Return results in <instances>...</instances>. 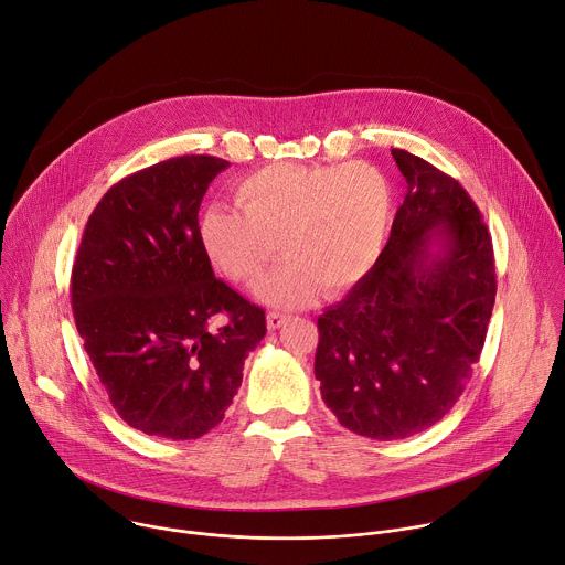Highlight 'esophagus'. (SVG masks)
Segmentation results:
<instances>
[{
  "instance_id": "34e87169",
  "label": "esophagus",
  "mask_w": 565,
  "mask_h": 565,
  "mask_svg": "<svg viewBox=\"0 0 565 565\" xmlns=\"http://www.w3.org/2000/svg\"><path fill=\"white\" fill-rule=\"evenodd\" d=\"M288 322V316L286 313H277V311H270L268 316H266V324H268V329L270 331H277L279 327H284Z\"/></svg>"
}]
</instances>
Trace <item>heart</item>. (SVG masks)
I'll use <instances>...</instances> for the list:
<instances>
[{"instance_id":"obj_1","label":"heart","mask_w":565,"mask_h":565,"mask_svg":"<svg viewBox=\"0 0 565 565\" xmlns=\"http://www.w3.org/2000/svg\"><path fill=\"white\" fill-rule=\"evenodd\" d=\"M238 207L212 204L198 221L204 252L232 281L254 286L277 259L286 264L259 295L279 306L309 301L318 286L340 292L361 281L385 247L394 193L372 164H270L243 178Z\"/></svg>"}]
</instances>
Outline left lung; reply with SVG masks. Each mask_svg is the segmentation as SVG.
<instances>
[{
    "mask_svg": "<svg viewBox=\"0 0 565 565\" xmlns=\"http://www.w3.org/2000/svg\"><path fill=\"white\" fill-rule=\"evenodd\" d=\"M407 182L374 268L318 318L316 379L355 435L435 426L480 361L495 301L491 234L457 180L392 148Z\"/></svg>",
    "mask_w": 565,
    "mask_h": 565,
    "instance_id": "obj_1",
    "label": "left lung"
}]
</instances>
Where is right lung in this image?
<instances>
[{
	"label": "right lung",
	"mask_w": 565,
	"mask_h": 565,
	"mask_svg": "<svg viewBox=\"0 0 565 565\" xmlns=\"http://www.w3.org/2000/svg\"><path fill=\"white\" fill-rule=\"evenodd\" d=\"M230 167L182 156L117 182L92 212L72 268L83 347L117 415L162 439L216 428L266 313L214 277L198 232L210 182ZM228 322L210 332L209 322Z\"/></svg>",
	"instance_id": "1"
}]
</instances>
